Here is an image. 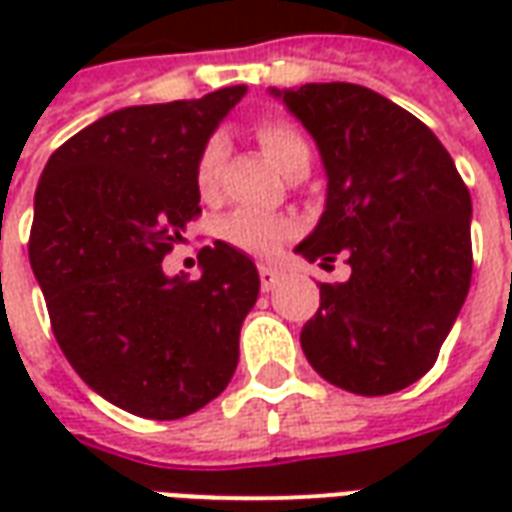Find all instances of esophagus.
<instances>
[{"label": "esophagus", "instance_id": "34e87169", "mask_svg": "<svg viewBox=\"0 0 512 512\" xmlns=\"http://www.w3.org/2000/svg\"><path fill=\"white\" fill-rule=\"evenodd\" d=\"M257 274H260V288L266 290H274V285H277L279 282V277H282V271H279V268H274V266H266V263H260V266H257Z\"/></svg>", "mask_w": 512, "mask_h": 512}]
</instances>
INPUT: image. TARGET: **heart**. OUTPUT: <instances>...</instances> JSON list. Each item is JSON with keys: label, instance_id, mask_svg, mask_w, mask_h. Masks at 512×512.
Segmentation results:
<instances>
[{"label": "heart", "instance_id": "b5f03b06", "mask_svg": "<svg viewBox=\"0 0 512 512\" xmlns=\"http://www.w3.org/2000/svg\"><path fill=\"white\" fill-rule=\"evenodd\" d=\"M257 139L266 150V156L288 178H293L301 169H310V145L288 123H263L257 128ZM224 158H227V142L222 134H213L202 145L197 164H194V180H197V189L205 200H213L219 194ZM219 233L235 249L266 257L274 255L279 246L296 235V222L288 216H271V213L252 211V208H238L224 216Z\"/></svg>", "mask_w": 512, "mask_h": 512}]
</instances>
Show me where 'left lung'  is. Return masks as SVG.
Returning a JSON list of instances; mask_svg holds the SVG:
<instances>
[{"label": "left lung", "instance_id": "left-lung-1", "mask_svg": "<svg viewBox=\"0 0 512 512\" xmlns=\"http://www.w3.org/2000/svg\"><path fill=\"white\" fill-rule=\"evenodd\" d=\"M321 150L326 211L296 252L348 282H321L301 329L315 373L354 395L406 389L439 359L472 282V197L436 134L348 82L271 90Z\"/></svg>", "mask_w": 512, "mask_h": 512}]
</instances>
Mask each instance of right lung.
<instances>
[{"instance_id": "obj_1", "label": "right lung", "mask_w": 512, "mask_h": 512, "mask_svg": "<svg viewBox=\"0 0 512 512\" xmlns=\"http://www.w3.org/2000/svg\"><path fill=\"white\" fill-rule=\"evenodd\" d=\"M128 106L51 153L35 191L29 263L62 354L93 392L128 414L180 419L224 392L255 307V263L224 241L202 246V277L161 260L200 216L194 164L244 98Z\"/></svg>"}]
</instances>
